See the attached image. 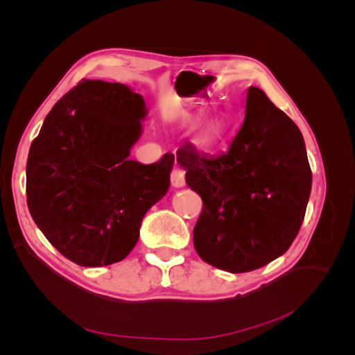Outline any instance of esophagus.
Instances as JSON below:
<instances>
[{"instance_id": "esophagus-1", "label": "esophagus", "mask_w": 355, "mask_h": 355, "mask_svg": "<svg viewBox=\"0 0 355 355\" xmlns=\"http://www.w3.org/2000/svg\"><path fill=\"white\" fill-rule=\"evenodd\" d=\"M171 187L173 188H184L185 187V173L180 168H173L170 175Z\"/></svg>"}]
</instances>
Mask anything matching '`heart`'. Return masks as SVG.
<instances>
[{"instance_id": "obj_1", "label": "heart", "mask_w": 355, "mask_h": 355, "mask_svg": "<svg viewBox=\"0 0 355 355\" xmlns=\"http://www.w3.org/2000/svg\"><path fill=\"white\" fill-rule=\"evenodd\" d=\"M219 136V125L216 123H209L197 133L194 142L198 148L202 149V151H211V149H214V146L218 145Z\"/></svg>"}]
</instances>
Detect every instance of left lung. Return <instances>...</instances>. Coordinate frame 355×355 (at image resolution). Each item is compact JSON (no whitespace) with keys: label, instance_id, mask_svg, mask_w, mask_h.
Here are the masks:
<instances>
[{"label":"left lung","instance_id":"8db88e82","mask_svg":"<svg viewBox=\"0 0 355 355\" xmlns=\"http://www.w3.org/2000/svg\"><path fill=\"white\" fill-rule=\"evenodd\" d=\"M176 161L202 200L194 228L198 256L232 274L257 270L292 245L313 185L297 125L250 85L245 118L227 153L201 155L185 145Z\"/></svg>","mask_w":355,"mask_h":355}]
</instances>
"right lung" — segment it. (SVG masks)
<instances>
[{
    "mask_svg": "<svg viewBox=\"0 0 355 355\" xmlns=\"http://www.w3.org/2000/svg\"><path fill=\"white\" fill-rule=\"evenodd\" d=\"M146 115L144 96L128 85L84 80L53 106L31 145L29 213L73 263L123 261L146 211L167 194L173 154L154 164L128 158Z\"/></svg>",
    "mask_w": 355,
    "mask_h": 355,
    "instance_id": "right-lung-1",
    "label": "right lung"
}]
</instances>
